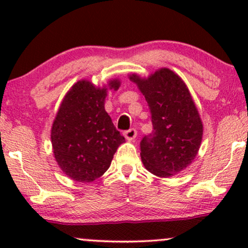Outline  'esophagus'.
<instances>
[{"label":"esophagus","mask_w":248,"mask_h":248,"mask_svg":"<svg viewBox=\"0 0 248 248\" xmlns=\"http://www.w3.org/2000/svg\"><path fill=\"white\" fill-rule=\"evenodd\" d=\"M124 138H126V140L133 141L134 139L136 138V135H138V132H136L135 128H130V129H128L124 133Z\"/></svg>","instance_id":"esophagus-1"}]
</instances>
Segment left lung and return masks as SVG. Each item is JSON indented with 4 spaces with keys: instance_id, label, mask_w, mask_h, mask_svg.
<instances>
[{
    "instance_id": "1",
    "label": "left lung",
    "mask_w": 248,
    "mask_h": 248,
    "mask_svg": "<svg viewBox=\"0 0 248 248\" xmlns=\"http://www.w3.org/2000/svg\"><path fill=\"white\" fill-rule=\"evenodd\" d=\"M146 98L153 132L141 140V160L149 172L170 177L191 164L203 138V124L186 85L169 69L148 78L129 76Z\"/></svg>"
}]
</instances>
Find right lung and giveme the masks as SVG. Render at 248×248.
<instances>
[{"mask_svg": "<svg viewBox=\"0 0 248 248\" xmlns=\"http://www.w3.org/2000/svg\"><path fill=\"white\" fill-rule=\"evenodd\" d=\"M116 91L120 80L108 82ZM106 87L77 81L62 99L51 128L53 155L67 177L88 183L107 171L124 138L105 110Z\"/></svg>", "mask_w": 248, "mask_h": 248, "instance_id": "add662e5", "label": "right lung"}]
</instances>
